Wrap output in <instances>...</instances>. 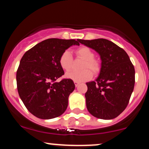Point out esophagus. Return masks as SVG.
<instances>
[{"label":"esophagus","mask_w":149,"mask_h":149,"mask_svg":"<svg viewBox=\"0 0 149 149\" xmlns=\"http://www.w3.org/2000/svg\"><path fill=\"white\" fill-rule=\"evenodd\" d=\"M74 84H75V85H76V87H77L78 85L80 84V83H79V82H78V81H74Z\"/></svg>","instance_id":"34e87169"}]
</instances>
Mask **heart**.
Here are the masks:
<instances>
[{
    "instance_id": "b5f03b06",
    "label": "heart",
    "mask_w": 149,
    "mask_h": 149,
    "mask_svg": "<svg viewBox=\"0 0 149 149\" xmlns=\"http://www.w3.org/2000/svg\"><path fill=\"white\" fill-rule=\"evenodd\" d=\"M77 57L85 60L82 66V69H84L81 71H71L66 73V78L74 80V81L82 82L90 80L92 77V70L95 74L100 71V64L99 61L95 59V53L91 49L88 47H80L76 50ZM59 65L61 69L64 71H69L72 66L73 57L71 53L69 50H65L59 57ZM90 68L91 70H88Z\"/></svg>"
}]
</instances>
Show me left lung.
Masks as SVG:
<instances>
[{
	"label": "left lung",
	"mask_w": 149,
	"mask_h": 149,
	"mask_svg": "<svg viewBox=\"0 0 149 149\" xmlns=\"http://www.w3.org/2000/svg\"><path fill=\"white\" fill-rule=\"evenodd\" d=\"M78 41L95 49L102 60L99 76L95 81L86 83L87 109L97 118H115L127 107L134 90V66L125 51L110 40L98 38Z\"/></svg>",
	"instance_id": "1"
}]
</instances>
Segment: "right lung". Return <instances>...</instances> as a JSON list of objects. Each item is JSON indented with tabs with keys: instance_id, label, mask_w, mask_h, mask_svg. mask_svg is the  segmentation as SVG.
<instances>
[{
	"instance_id": "obj_1",
	"label": "right lung",
	"mask_w": 149,
	"mask_h": 149,
	"mask_svg": "<svg viewBox=\"0 0 149 149\" xmlns=\"http://www.w3.org/2000/svg\"><path fill=\"white\" fill-rule=\"evenodd\" d=\"M76 40L49 38L25 52L17 71L19 95L31 113L40 119H52L64 113L70 94L75 89L71 79H57L64 74L59 57Z\"/></svg>"
}]
</instances>
